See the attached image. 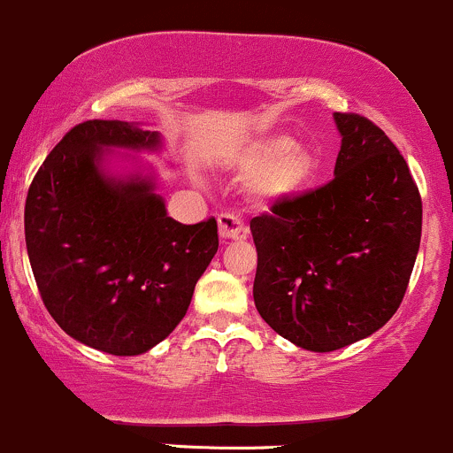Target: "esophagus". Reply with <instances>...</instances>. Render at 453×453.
<instances>
[{
  "mask_svg": "<svg viewBox=\"0 0 453 453\" xmlns=\"http://www.w3.org/2000/svg\"><path fill=\"white\" fill-rule=\"evenodd\" d=\"M219 223V236L221 241H236V238L245 236V230H242V221L238 219L234 212H221L217 219Z\"/></svg>",
  "mask_w": 453,
  "mask_h": 453,
  "instance_id": "1",
  "label": "esophagus"
}]
</instances>
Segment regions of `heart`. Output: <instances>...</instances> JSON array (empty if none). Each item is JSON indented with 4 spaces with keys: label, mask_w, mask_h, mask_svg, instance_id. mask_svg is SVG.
I'll use <instances>...</instances> for the list:
<instances>
[{
    "label": "heart",
    "mask_w": 453,
    "mask_h": 453,
    "mask_svg": "<svg viewBox=\"0 0 453 453\" xmlns=\"http://www.w3.org/2000/svg\"><path fill=\"white\" fill-rule=\"evenodd\" d=\"M245 167L251 173H265L262 187L273 196H292L311 182L316 158L307 148L296 146L288 135L257 139L247 150Z\"/></svg>",
    "instance_id": "heart-1"
}]
</instances>
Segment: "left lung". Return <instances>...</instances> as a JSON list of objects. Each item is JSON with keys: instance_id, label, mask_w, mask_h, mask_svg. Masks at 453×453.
Masks as SVG:
<instances>
[{"instance_id": "obj_1", "label": "left lung", "mask_w": 453, "mask_h": 453, "mask_svg": "<svg viewBox=\"0 0 453 453\" xmlns=\"http://www.w3.org/2000/svg\"><path fill=\"white\" fill-rule=\"evenodd\" d=\"M335 178L251 219L253 301L292 344L331 352L387 325L409 288L421 196L404 157L359 113H335Z\"/></svg>"}]
</instances>
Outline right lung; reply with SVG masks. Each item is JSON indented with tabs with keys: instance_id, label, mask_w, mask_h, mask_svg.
I'll use <instances>...</instances> for the list:
<instances>
[{
	"instance_id": "add662e5",
	"label": "right lung",
	"mask_w": 453,
	"mask_h": 453,
	"mask_svg": "<svg viewBox=\"0 0 453 453\" xmlns=\"http://www.w3.org/2000/svg\"><path fill=\"white\" fill-rule=\"evenodd\" d=\"M161 135L122 120L73 127L25 200V245L53 320L118 357L150 350L182 320L217 253V221L167 217L152 176H109L107 148L157 150Z\"/></svg>"
}]
</instances>
